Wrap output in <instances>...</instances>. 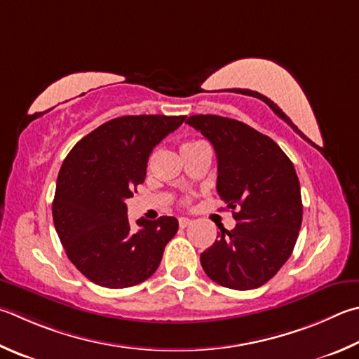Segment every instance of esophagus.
Instances as JSON below:
<instances>
[{"label": "esophagus", "instance_id": "1", "mask_svg": "<svg viewBox=\"0 0 359 359\" xmlns=\"http://www.w3.org/2000/svg\"><path fill=\"white\" fill-rule=\"evenodd\" d=\"M191 224V219L190 218H179V226L180 227H187Z\"/></svg>", "mask_w": 359, "mask_h": 359}]
</instances>
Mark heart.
Returning <instances> with one entry per match:
<instances>
[{
    "instance_id": "obj_1",
    "label": "heart",
    "mask_w": 359,
    "mask_h": 359,
    "mask_svg": "<svg viewBox=\"0 0 359 359\" xmlns=\"http://www.w3.org/2000/svg\"><path fill=\"white\" fill-rule=\"evenodd\" d=\"M187 144H193V142H187ZM187 144H184V146H187Z\"/></svg>"
}]
</instances>
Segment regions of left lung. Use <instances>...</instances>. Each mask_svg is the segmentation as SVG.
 Wrapping results in <instances>:
<instances>
[{
    "label": "left lung",
    "instance_id": "8db88e82",
    "mask_svg": "<svg viewBox=\"0 0 359 359\" xmlns=\"http://www.w3.org/2000/svg\"><path fill=\"white\" fill-rule=\"evenodd\" d=\"M212 142L218 160L217 191L232 208V231L201 254L205 275L236 290L257 289L287 262L303 219L299 180L275 141L246 123L215 114L187 119Z\"/></svg>",
    "mask_w": 359,
    "mask_h": 359
}]
</instances>
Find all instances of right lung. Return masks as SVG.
Here are the masks:
<instances>
[{"mask_svg": "<svg viewBox=\"0 0 359 359\" xmlns=\"http://www.w3.org/2000/svg\"><path fill=\"white\" fill-rule=\"evenodd\" d=\"M187 116H122L74 146L57 174L53 221L67 257L89 281L126 289L151 278L179 229L174 217L128 223L126 201L146 179L154 147Z\"/></svg>", "mask_w": 359, "mask_h": 359, "instance_id": "right-lung-1", "label": "right lung"}]
</instances>
